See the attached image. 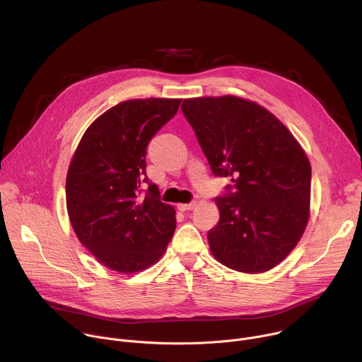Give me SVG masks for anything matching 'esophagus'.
Here are the masks:
<instances>
[{
	"instance_id": "esophagus-1",
	"label": "esophagus",
	"mask_w": 362,
	"mask_h": 362,
	"mask_svg": "<svg viewBox=\"0 0 362 362\" xmlns=\"http://www.w3.org/2000/svg\"><path fill=\"white\" fill-rule=\"evenodd\" d=\"M177 208H179V211H192V209H194L196 208V202H192V203H179L177 204Z\"/></svg>"
}]
</instances>
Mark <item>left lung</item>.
Masks as SVG:
<instances>
[{"instance_id":"8db88e82","label":"left lung","mask_w":362,"mask_h":362,"mask_svg":"<svg viewBox=\"0 0 362 362\" xmlns=\"http://www.w3.org/2000/svg\"><path fill=\"white\" fill-rule=\"evenodd\" d=\"M182 112L215 176L233 185L216 197L221 218L208 240L216 259L261 274L299 242L311 202V163L292 133L267 109L236 97L183 100Z\"/></svg>"}]
</instances>
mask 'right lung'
Returning a JSON list of instances; mask_svg holds the SVG:
<instances>
[{"mask_svg":"<svg viewBox=\"0 0 362 362\" xmlns=\"http://www.w3.org/2000/svg\"><path fill=\"white\" fill-rule=\"evenodd\" d=\"M180 101H122L88 126L76 148L66 180L69 218L78 240L109 269L134 274L151 267L175 233L173 206L146 176V148Z\"/></svg>","mask_w":362,"mask_h":362,"instance_id":"add662e5","label":"right lung"}]
</instances>
